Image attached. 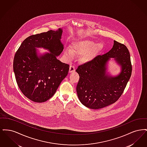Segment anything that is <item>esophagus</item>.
Masks as SVG:
<instances>
[{
	"instance_id": "esophagus-1",
	"label": "esophagus",
	"mask_w": 147,
	"mask_h": 147,
	"mask_svg": "<svg viewBox=\"0 0 147 147\" xmlns=\"http://www.w3.org/2000/svg\"><path fill=\"white\" fill-rule=\"evenodd\" d=\"M76 70V67L74 65H71L69 67V73H71V72H73V71H75Z\"/></svg>"
}]
</instances>
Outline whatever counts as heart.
I'll return each mask as SVG.
<instances>
[{
    "label": "heart",
    "instance_id": "b5f03b06",
    "mask_svg": "<svg viewBox=\"0 0 147 147\" xmlns=\"http://www.w3.org/2000/svg\"><path fill=\"white\" fill-rule=\"evenodd\" d=\"M102 46L101 44L90 41H85L77 42L72 46V51L69 49H67L64 51V55L69 59H72L74 53L78 55H86L82 59L85 62H89L93 59L98 50L102 49Z\"/></svg>",
    "mask_w": 147,
    "mask_h": 147
}]
</instances>
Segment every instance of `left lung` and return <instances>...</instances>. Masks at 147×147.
<instances>
[{
    "instance_id": "1",
    "label": "left lung",
    "mask_w": 147,
    "mask_h": 147,
    "mask_svg": "<svg viewBox=\"0 0 147 147\" xmlns=\"http://www.w3.org/2000/svg\"><path fill=\"white\" fill-rule=\"evenodd\" d=\"M121 67L118 76L106 73L105 64L111 58ZM132 70L129 51L126 46L114 41L112 49L104 55L79 65L76 70L79 80L77 95L80 102L91 109H98L111 105L119 100L131 76Z\"/></svg>"
}]
</instances>
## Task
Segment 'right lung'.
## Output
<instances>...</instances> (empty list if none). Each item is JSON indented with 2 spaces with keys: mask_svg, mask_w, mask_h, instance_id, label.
<instances>
[{
  "mask_svg": "<svg viewBox=\"0 0 147 147\" xmlns=\"http://www.w3.org/2000/svg\"><path fill=\"white\" fill-rule=\"evenodd\" d=\"M62 30H49L30 36L17 50L13 69L18 85L31 101L43 102L55 94L68 73L69 65L57 59L63 50L61 42ZM43 47L51 53L38 56L35 48Z\"/></svg>",
  "mask_w": 147,
  "mask_h": 147,
  "instance_id": "1",
  "label": "right lung"
}]
</instances>
